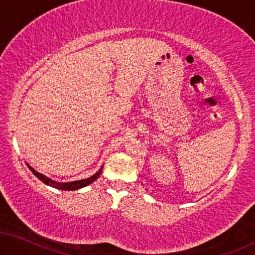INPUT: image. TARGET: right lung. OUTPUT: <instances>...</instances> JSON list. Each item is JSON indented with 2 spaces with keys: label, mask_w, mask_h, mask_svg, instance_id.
<instances>
[{
  "label": "right lung",
  "mask_w": 255,
  "mask_h": 255,
  "mask_svg": "<svg viewBox=\"0 0 255 255\" xmlns=\"http://www.w3.org/2000/svg\"><path fill=\"white\" fill-rule=\"evenodd\" d=\"M28 166V168L30 169V172H32L34 175H35L39 180H41L43 182L44 184L49 185V187L51 188H55V189H58V190H64V191H72V190H78V189H81V188H85L87 185H89L93 183L94 181H96L100 175L102 174V170H103V166L101 167L100 169H98L97 173H95L93 176H90L88 178H85V180H79V181H72V182H56L54 180H51V178L47 177L43 174H41L39 172H36L35 169L33 168L32 166H29L28 164H26Z\"/></svg>",
  "instance_id": "right-lung-1"
}]
</instances>
